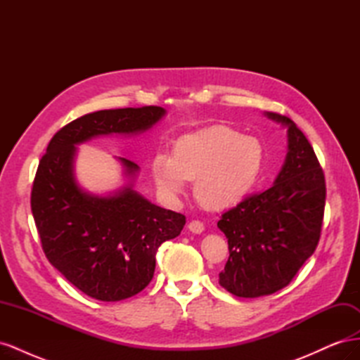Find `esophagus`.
Instances as JSON below:
<instances>
[{
    "label": "esophagus",
    "instance_id": "esophagus-1",
    "mask_svg": "<svg viewBox=\"0 0 360 360\" xmlns=\"http://www.w3.org/2000/svg\"><path fill=\"white\" fill-rule=\"evenodd\" d=\"M188 228L195 234H201L204 231V224L201 221H191Z\"/></svg>",
    "mask_w": 360,
    "mask_h": 360
}]
</instances>
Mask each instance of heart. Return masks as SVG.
Here are the masks:
<instances>
[{"label":"heart","mask_w":360,"mask_h":360,"mask_svg":"<svg viewBox=\"0 0 360 360\" xmlns=\"http://www.w3.org/2000/svg\"><path fill=\"white\" fill-rule=\"evenodd\" d=\"M263 148L228 126H212L179 138L172 156L159 153L151 160L158 189L177 197L195 181L193 193L207 210L221 212L240 202L255 184Z\"/></svg>","instance_id":"heart-1"}]
</instances>
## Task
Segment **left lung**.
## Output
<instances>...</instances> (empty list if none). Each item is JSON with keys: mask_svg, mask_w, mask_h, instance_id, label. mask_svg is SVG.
Segmentation results:
<instances>
[{"mask_svg": "<svg viewBox=\"0 0 360 360\" xmlns=\"http://www.w3.org/2000/svg\"><path fill=\"white\" fill-rule=\"evenodd\" d=\"M288 127V155L271 188L249 195L222 213L228 238L219 284L237 297L267 296L287 287L319 245L326 180L302 130L285 115L267 112Z\"/></svg>", "mask_w": 360, "mask_h": 360, "instance_id": "8db88e82", "label": "left lung"}]
</instances>
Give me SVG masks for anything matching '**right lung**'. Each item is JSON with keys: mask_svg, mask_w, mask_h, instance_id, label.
<instances>
[{"mask_svg": "<svg viewBox=\"0 0 360 360\" xmlns=\"http://www.w3.org/2000/svg\"><path fill=\"white\" fill-rule=\"evenodd\" d=\"M165 114L160 106L118 108L85 114L61 127L41 156L31 189V212L49 263L86 296L118 302L153 279L156 250L177 237L186 217L160 209L126 188L93 197L73 177L75 146L97 135L136 134ZM127 174L135 162L120 158Z\"/></svg>", "mask_w": 360, "mask_h": 360, "instance_id": "add662e5", "label": "right lung"}]
</instances>
